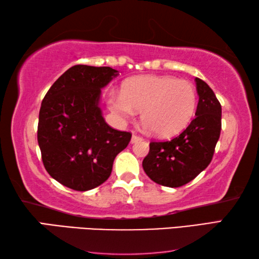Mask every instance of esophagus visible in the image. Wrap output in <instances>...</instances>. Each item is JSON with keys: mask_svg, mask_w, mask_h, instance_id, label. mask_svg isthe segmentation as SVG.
<instances>
[{"mask_svg": "<svg viewBox=\"0 0 259 259\" xmlns=\"http://www.w3.org/2000/svg\"><path fill=\"white\" fill-rule=\"evenodd\" d=\"M140 140H143V137H140L138 135H133V137H131V143L133 144L140 142Z\"/></svg>", "mask_w": 259, "mask_h": 259, "instance_id": "obj_1", "label": "esophagus"}]
</instances>
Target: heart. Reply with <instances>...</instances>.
I'll list each match as a JSON object with an SVG mask.
<instances>
[{"mask_svg":"<svg viewBox=\"0 0 259 259\" xmlns=\"http://www.w3.org/2000/svg\"><path fill=\"white\" fill-rule=\"evenodd\" d=\"M108 105L122 119L140 111V119L153 135L174 136L186 128L198 106L191 82L168 75H144L126 80L121 94L108 95Z\"/></svg>","mask_w":259,"mask_h":259,"instance_id":"heart-1","label":"heart"}]
</instances>
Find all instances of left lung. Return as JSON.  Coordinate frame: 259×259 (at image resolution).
Wrapping results in <instances>:
<instances>
[{"instance_id":"obj_1","label":"left lung","mask_w":259,"mask_h":259,"mask_svg":"<svg viewBox=\"0 0 259 259\" xmlns=\"http://www.w3.org/2000/svg\"><path fill=\"white\" fill-rule=\"evenodd\" d=\"M195 84L199 95L196 116L174 139L150 143V152L143 161L144 171L160 185H185L212 160L221 136L222 106L207 83L195 77Z\"/></svg>"}]
</instances>
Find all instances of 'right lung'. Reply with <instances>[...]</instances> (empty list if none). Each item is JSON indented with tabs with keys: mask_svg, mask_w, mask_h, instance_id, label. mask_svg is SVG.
<instances>
[{
	"mask_svg": "<svg viewBox=\"0 0 259 259\" xmlns=\"http://www.w3.org/2000/svg\"><path fill=\"white\" fill-rule=\"evenodd\" d=\"M117 71L75 65L48 91L38 114L37 142L50 176L75 191H89L111 176L115 156L128 146L131 134L105 122L102 89Z\"/></svg>",
	"mask_w": 259,
	"mask_h": 259,
	"instance_id": "obj_1",
	"label": "right lung"
}]
</instances>
